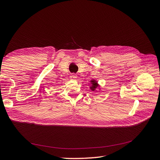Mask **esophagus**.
<instances>
[{"label": "esophagus", "mask_w": 160, "mask_h": 160, "mask_svg": "<svg viewBox=\"0 0 160 160\" xmlns=\"http://www.w3.org/2000/svg\"><path fill=\"white\" fill-rule=\"evenodd\" d=\"M77 75L75 73H71L70 75V78L72 79H75L77 78Z\"/></svg>", "instance_id": "1"}]
</instances>
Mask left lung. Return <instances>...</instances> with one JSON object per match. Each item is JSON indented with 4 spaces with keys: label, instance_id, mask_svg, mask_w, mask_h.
Returning a JSON list of instances; mask_svg holds the SVG:
<instances>
[{
    "label": "left lung",
    "instance_id": "1",
    "mask_svg": "<svg viewBox=\"0 0 160 160\" xmlns=\"http://www.w3.org/2000/svg\"><path fill=\"white\" fill-rule=\"evenodd\" d=\"M91 84H92V86L90 88V89L92 90V91H94L98 87V83H97V81H91Z\"/></svg>",
    "mask_w": 160,
    "mask_h": 160
}]
</instances>
